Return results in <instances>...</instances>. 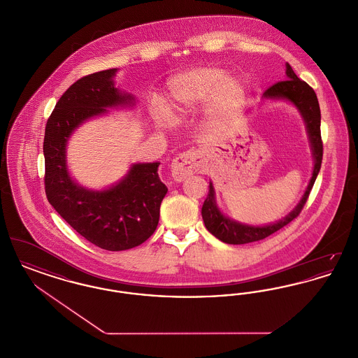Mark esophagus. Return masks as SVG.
Wrapping results in <instances>:
<instances>
[{
    "mask_svg": "<svg viewBox=\"0 0 358 358\" xmlns=\"http://www.w3.org/2000/svg\"><path fill=\"white\" fill-rule=\"evenodd\" d=\"M201 153L199 150H190L187 153L178 154L171 161V176L176 181H184L187 177L196 173L201 166Z\"/></svg>",
    "mask_w": 358,
    "mask_h": 358,
    "instance_id": "obj_1",
    "label": "esophagus"
}]
</instances>
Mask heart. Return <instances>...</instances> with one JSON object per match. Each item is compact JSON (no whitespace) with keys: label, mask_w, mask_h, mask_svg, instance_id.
Instances as JSON below:
<instances>
[{"label":"heart","mask_w":358,"mask_h":358,"mask_svg":"<svg viewBox=\"0 0 358 358\" xmlns=\"http://www.w3.org/2000/svg\"><path fill=\"white\" fill-rule=\"evenodd\" d=\"M169 107L155 102L153 120L159 127H171L176 115H185L206 101V111L212 118H222L244 102L245 85L236 76H227L217 66H203L177 73L168 83Z\"/></svg>","instance_id":"b5f03b06"}]
</instances>
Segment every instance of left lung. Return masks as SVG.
I'll return each mask as SVG.
<instances>
[{
	"label": "left lung",
	"mask_w": 358,
	"mask_h": 358,
	"mask_svg": "<svg viewBox=\"0 0 358 358\" xmlns=\"http://www.w3.org/2000/svg\"><path fill=\"white\" fill-rule=\"evenodd\" d=\"M263 98L266 99H283L292 103L298 111L301 113L302 118L306 124L307 136L310 139L313 158H314V169L310 182L306 187L305 194L302 196L301 201L289 212L286 217L279 222L268 224V225H248L243 222L232 220L222 215V210L216 204L215 199V189L213 184H209V192L205 199L201 215L204 220L206 229L215 236L227 244H247L257 240L270 236L276 231L282 229L285 225L292 222L303 209L306 204L308 194L315 182V178L321 169L322 164V154H324V145L321 138V110L320 103L314 90L307 85L306 82L301 80L295 72L291 69L289 63L286 64V79L271 85L266 90Z\"/></svg>",
	"instance_id": "8db88e82"
}]
</instances>
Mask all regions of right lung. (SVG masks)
<instances>
[{"instance_id":"add662e5","label":"right lung","mask_w":358,"mask_h":358,"mask_svg":"<svg viewBox=\"0 0 358 358\" xmlns=\"http://www.w3.org/2000/svg\"><path fill=\"white\" fill-rule=\"evenodd\" d=\"M117 71H99L71 85L48 118L43 145L50 204L79 235L107 251L130 250L150 238L168 192L159 162L134 164L118 184L103 190L83 187L69 176L66 148L73 131L107 108L134 104L131 94L114 85Z\"/></svg>"}]
</instances>
